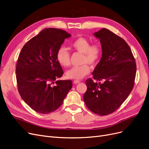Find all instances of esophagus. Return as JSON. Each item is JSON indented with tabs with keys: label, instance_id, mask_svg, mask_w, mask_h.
<instances>
[{
	"label": "esophagus",
	"instance_id": "esophagus-1",
	"mask_svg": "<svg viewBox=\"0 0 149 149\" xmlns=\"http://www.w3.org/2000/svg\"><path fill=\"white\" fill-rule=\"evenodd\" d=\"M80 82V81H79V80H74V84H78V83H79Z\"/></svg>",
	"mask_w": 149,
	"mask_h": 149
}]
</instances>
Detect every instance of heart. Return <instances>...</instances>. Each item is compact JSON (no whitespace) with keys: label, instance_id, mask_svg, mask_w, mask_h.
Segmentation results:
<instances>
[{"label":"heart","instance_id":"obj_1","mask_svg":"<svg viewBox=\"0 0 149 149\" xmlns=\"http://www.w3.org/2000/svg\"><path fill=\"white\" fill-rule=\"evenodd\" d=\"M70 46L74 50L83 54L82 64H85L68 70L66 77L69 79L80 80L91 72V69L87 64L93 66L99 62L102 56V49L98 44H90L88 39L83 37L75 39L71 42ZM70 52L66 47L61 46L58 50L56 60L61 66L68 67L70 64Z\"/></svg>","mask_w":149,"mask_h":149}]
</instances>
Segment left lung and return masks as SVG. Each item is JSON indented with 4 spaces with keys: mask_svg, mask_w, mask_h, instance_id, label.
<instances>
[{
    "mask_svg": "<svg viewBox=\"0 0 149 149\" xmlns=\"http://www.w3.org/2000/svg\"><path fill=\"white\" fill-rule=\"evenodd\" d=\"M94 36L100 40L102 54L92 74L94 80L103 83L88 79L83 100L89 110L105 116L115 111L132 92L136 64L122 38L107 29L95 32Z\"/></svg>",
    "mask_w": 149,
    "mask_h": 149,
    "instance_id": "obj_1",
    "label": "left lung"
}]
</instances>
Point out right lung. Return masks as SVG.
Listing matches in <instances>:
<instances>
[{
	"instance_id": "right-lung-1",
	"label": "right lung",
	"mask_w": 149,
	"mask_h": 149,
	"mask_svg": "<svg viewBox=\"0 0 149 149\" xmlns=\"http://www.w3.org/2000/svg\"><path fill=\"white\" fill-rule=\"evenodd\" d=\"M70 36L59 29H45L24 45L19 55L16 69L19 93L36 112L55 111L72 86L71 80H57L63 74L57 51Z\"/></svg>"
}]
</instances>
